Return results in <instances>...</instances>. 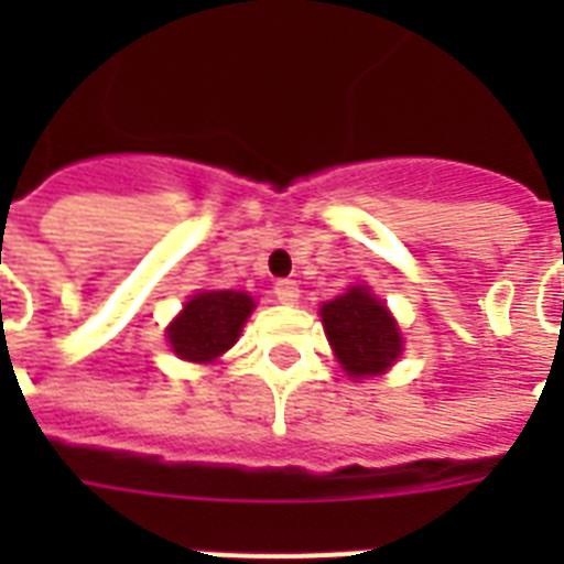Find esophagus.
Returning a JSON list of instances; mask_svg holds the SVG:
<instances>
[{"mask_svg": "<svg viewBox=\"0 0 564 564\" xmlns=\"http://www.w3.org/2000/svg\"><path fill=\"white\" fill-rule=\"evenodd\" d=\"M274 299L281 301V304H295V301H299V283L278 281L274 283Z\"/></svg>", "mask_w": 564, "mask_h": 564, "instance_id": "34e87169", "label": "esophagus"}]
</instances>
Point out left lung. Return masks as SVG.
<instances>
[{"instance_id": "8db88e82", "label": "left lung", "mask_w": 564, "mask_h": 564, "mask_svg": "<svg viewBox=\"0 0 564 564\" xmlns=\"http://www.w3.org/2000/svg\"><path fill=\"white\" fill-rule=\"evenodd\" d=\"M322 322L336 357L351 377L380 375L401 354V334L394 318L362 286L327 301L322 307Z\"/></svg>"}]
</instances>
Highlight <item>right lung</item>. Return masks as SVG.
Masks as SVG:
<instances>
[{"label":"right lung","mask_w":564,"mask_h":564,"mask_svg":"<svg viewBox=\"0 0 564 564\" xmlns=\"http://www.w3.org/2000/svg\"><path fill=\"white\" fill-rule=\"evenodd\" d=\"M254 301L246 292L207 290L187 301V307L170 327L172 351L181 360L210 362L237 343Z\"/></svg>","instance_id":"1"}]
</instances>
